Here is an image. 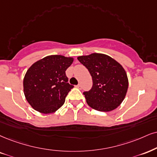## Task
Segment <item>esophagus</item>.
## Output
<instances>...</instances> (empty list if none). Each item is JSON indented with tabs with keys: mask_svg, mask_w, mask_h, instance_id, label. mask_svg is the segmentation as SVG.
I'll list each match as a JSON object with an SVG mask.
<instances>
[{
	"mask_svg": "<svg viewBox=\"0 0 157 157\" xmlns=\"http://www.w3.org/2000/svg\"><path fill=\"white\" fill-rule=\"evenodd\" d=\"M76 86V87L78 88V89H79V90H82V85H81L80 84H78V85H76V86Z\"/></svg>",
	"mask_w": 157,
	"mask_h": 157,
	"instance_id": "obj_1",
	"label": "esophagus"
}]
</instances>
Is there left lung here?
<instances>
[{"label":"left lung","mask_w":157,"mask_h":157,"mask_svg":"<svg viewBox=\"0 0 157 157\" xmlns=\"http://www.w3.org/2000/svg\"><path fill=\"white\" fill-rule=\"evenodd\" d=\"M78 59L88 69L93 82L92 89L84 92L88 105L102 112L111 111L121 105L129 85L124 67L104 54L80 56Z\"/></svg>","instance_id":"left-lung-1"}]
</instances>
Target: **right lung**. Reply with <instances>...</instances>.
Listing matches in <instances>:
<instances>
[{"label": "right lung", "mask_w": 157, "mask_h": 157, "mask_svg": "<svg viewBox=\"0 0 157 157\" xmlns=\"http://www.w3.org/2000/svg\"><path fill=\"white\" fill-rule=\"evenodd\" d=\"M73 57L49 55L33 64L25 73L23 90L27 101L42 113L57 111L65 102L73 85L67 83L65 71Z\"/></svg>", "instance_id": "obj_1"}]
</instances>
